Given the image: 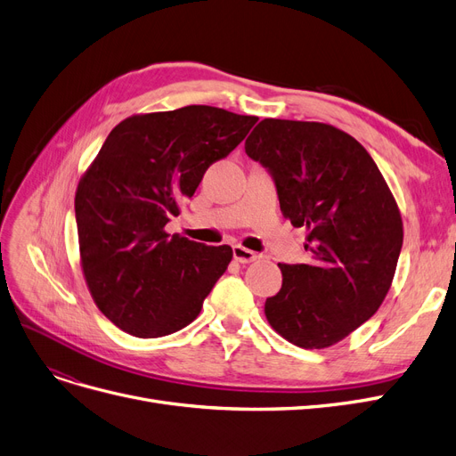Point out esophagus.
Here are the masks:
<instances>
[{
	"instance_id": "obj_1",
	"label": "esophagus",
	"mask_w": 456,
	"mask_h": 456,
	"mask_svg": "<svg viewBox=\"0 0 456 456\" xmlns=\"http://www.w3.org/2000/svg\"><path fill=\"white\" fill-rule=\"evenodd\" d=\"M232 250H233V260L240 262V264H250V262L258 258L256 252L250 250V248H245L241 245H233Z\"/></svg>"
}]
</instances>
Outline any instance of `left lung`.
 <instances>
[{"instance_id": "1", "label": "left lung", "mask_w": 456, "mask_h": 456, "mask_svg": "<svg viewBox=\"0 0 456 456\" xmlns=\"http://www.w3.org/2000/svg\"><path fill=\"white\" fill-rule=\"evenodd\" d=\"M275 179L281 211L306 230L311 264L286 265L265 318L288 342L322 350L376 314L404 230L396 200L362 145L333 125L262 119L245 142Z\"/></svg>"}]
</instances>
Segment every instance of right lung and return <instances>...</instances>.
Wrapping results in <instances>:
<instances>
[{"label": "right lung", "mask_w": 456, "mask_h": 456, "mask_svg": "<svg viewBox=\"0 0 456 456\" xmlns=\"http://www.w3.org/2000/svg\"><path fill=\"white\" fill-rule=\"evenodd\" d=\"M256 121L204 104L134 114L114 126L80 177L82 273L99 311L121 331L165 337L202 311L233 252L170 235L165 226Z\"/></svg>", "instance_id": "obj_1"}]
</instances>
